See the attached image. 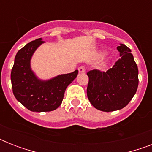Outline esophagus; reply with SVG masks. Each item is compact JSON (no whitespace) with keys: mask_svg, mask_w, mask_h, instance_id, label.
Wrapping results in <instances>:
<instances>
[{"mask_svg":"<svg viewBox=\"0 0 152 152\" xmlns=\"http://www.w3.org/2000/svg\"><path fill=\"white\" fill-rule=\"evenodd\" d=\"M78 70H79V72H80V73H84V72H86V69L84 66L79 67Z\"/></svg>","mask_w":152,"mask_h":152,"instance_id":"1","label":"esophagus"}]
</instances>
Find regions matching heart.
<instances>
[{"mask_svg": "<svg viewBox=\"0 0 152 152\" xmlns=\"http://www.w3.org/2000/svg\"><path fill=\"white\" fill-rule=\"evenodd\" d=\"M102 54H105V52H102Z\"/></svg>", "mask_w": 152, "mask_h": 152, "instance_id": "obj_1", "label": "heart"}]
</instances>
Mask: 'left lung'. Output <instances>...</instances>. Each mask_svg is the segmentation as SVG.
I'll return each mask as SVG.
<instances>
[{"mask_svg":"<svg viewBox=\"0 0 152 152\" xmlns=\"http://www.w3.org/2000/svg\"><path fill=\"white\" fill-rule=\"evenodd\" d=\"M121 58L106 72H88L87 95L95 108L111 112L128 105L138 88V68L131 50L124 44L117 47Z\"/></svg>","mask_w":152,"mask_h":152,"instance_id":"8db88e82","label":"left lung"}]
</instances>
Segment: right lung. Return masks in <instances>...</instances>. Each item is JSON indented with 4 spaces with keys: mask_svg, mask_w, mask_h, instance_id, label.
<instances>
[{
    "mask_svg": "<svg viewBox=\"0 0 152 152\" xmlns=\"http://www.w3.org/2000/svg\"><path fill=\"white\" fill-rule=\"evenodd\" d=\"M45 42L35 39L18 51L12 72V88L15 99L29 110L48 112L59 107L67 87L76 79L78 70L61 74L50 80H41L31 66V57Z\"/></svg>",
    "mask_w": 152,
    "mask_h": 152,
    "instance_id": "1",
    "label": "right lung"
}]
</instances>
